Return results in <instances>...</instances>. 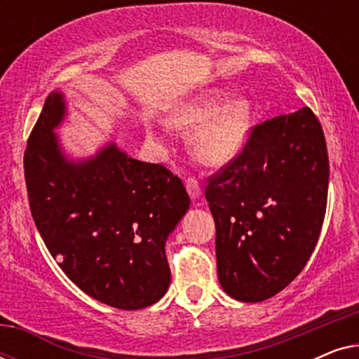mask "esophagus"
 <instances>
[{
  "label": "esophagus",
  "instance_id": "esophagus-1",
  "mask_svg": "<svg viewBox=\"0 0 359 359\" xmlns=\"http://www.w3.org/2000/svg\"><path fill=\"white\" fill-rule=\"evenodd\" d=\"M186 189H188V194L189 198L196 201L201 198V194H203V191H201V186L198 181H196L194 178H188V181H186Z\"/></svg>",
  "mask_w": 359,
  "mask_h": 359
}]
</instances>
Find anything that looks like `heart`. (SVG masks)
Instances as JSON below:
<instances>
[{"label":"heart","instance_id":"obj_1","mask_svg":"<svg viewBox=\"0 0 359 359\" xmlns=\"http://www.w3.org/2000/svg\"><path fill=\"white\" fill-rule=\"evenodd\" d=\"M212 91L176 107L166 126L183 132L193 130L189 149L201 163L222 166L238 155L253 126V107L247 97ZM151 137V134H149Z\"/></svg>","mask_w":359,"mask_h":359}]
</instances>
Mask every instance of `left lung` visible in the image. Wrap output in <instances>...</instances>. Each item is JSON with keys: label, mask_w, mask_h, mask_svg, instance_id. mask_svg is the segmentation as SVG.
<instances>
[{"label": "left lung", "mask_w": 359, "mask_h": 359, "mask_svg": "<svg viewBox=\"0 0 359 359\" xmlns=\"http://www.w3.org/2000/svg\"><path fill=\"white\" fill-rule=\"evenodd\" d=\"M327 193L325 135L309 107L255 127L205 188L219 283L230 297L262 302L292 283L317 245Z\"/></svg>", "instance_id": "1"}]
</instances>
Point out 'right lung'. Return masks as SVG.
Returning a JSON list of instances; mask_svg holds the SVG:
<instances>
[{"instance_id":"1","label":"right lung","mask_w":359,"mask_h":359,"mask_svg":"<svg viewBox=\"0 0 359 359\" xmlns=\"http://www.w3.org/2000/svg\"><path fill=\"white\" fill-rule=\"evenodd\" d=\"M68 114L52 91L29 137L24 176L36 227L62 271L106 306L137 311L170 286L166 240L189 209L178 176L132 158L114 140L73 158L57 129Z\"/></svg>"}]
</instances>
